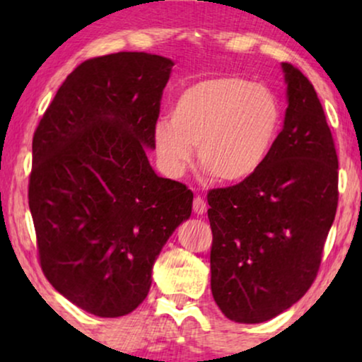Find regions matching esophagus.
Here are the masks:
<instances>
[{
  "instance_id": "34e87169",
  "label": "esophagus",
  "mask_w": 362,
  "mask_h": 362,
  "mask_svg": "<svg viewBox=\"0 0 362 362\" xmlns=\"http://www.w3.org/2000/svg\"><path fill=\"white\" fill-rule=\"evenodd\" d=\"M192 209H194L196 214H199V216L206 214V211H207V204H206V201L202 199L201 196H196V197H194V201H192Z\"/></svg>"
}]
</instances>
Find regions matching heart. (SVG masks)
Segmentation results:
<instances>
[{"instance_id": "obj_1", "label": "heart", "mask_w": 362, "mask_h": 362, "mask_svg": "<svg viewBox=\"0 0 362 362\" xmlns=\"http://www.w3.org/2000/svg\"><path fill=\"white\" fill-rule=\"evenodd\" d=\"M275 93L242 77H216L186 87L173 117L153 128L156 153L171 176H181L197 146V160L219 181H242L269 156L280 128Z\"/></svg>"}]
</instances>
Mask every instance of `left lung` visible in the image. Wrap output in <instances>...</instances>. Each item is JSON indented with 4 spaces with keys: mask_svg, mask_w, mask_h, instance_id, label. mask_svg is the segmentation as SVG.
I'll use <instances>...</instances> for the list:
<instances>
[{
    "mask_svg": "<svg viewBox=\"0 0 362 362\" xmlns=\"http://www.w3.org/2000/svg\"><path fill=\"white\" fill-rule=\"evenodd\" d=\"M284 130L259 170L207 194L211 290L235 323H262L303 296L338 207V156L313 86L281 62Z\"/></svg>",
    "mask_w": 362,
    "mask_h": 362,
    "instance_id": "left-lung-1",
    "label": "left lung"
}]
</instances>
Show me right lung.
<instances>
[{"instance_id":"obj_1","label":"right lung","mask_w":362,"mask_h":362,"mask_svg":"<svg viewBox=\"0 0 362 362\" xmlns=\"http://www.w3.org/2000/svg\"><path fill=\"white\" fill-rule=\"evenodd\" d=\"M175 62L117 52L82 62L33 138L29 209L44 275L69 301L102 318L132 313L192 192L158 176L146 150Z\"/></svg>"}]
</instances>
